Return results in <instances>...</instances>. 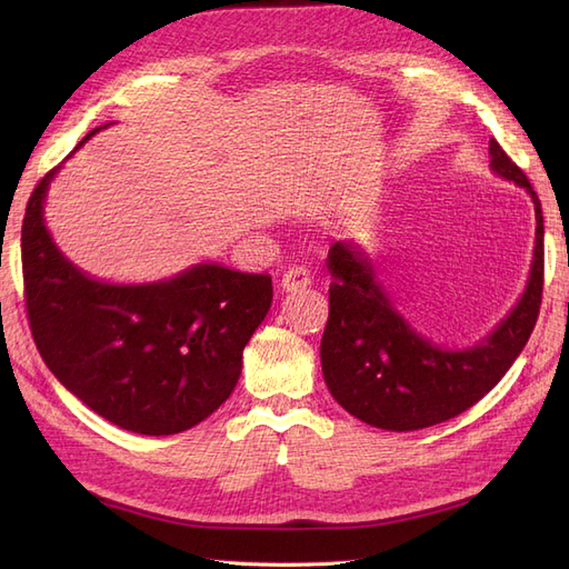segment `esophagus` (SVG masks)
Wrapping results in <instances>:
<instances>
[{"label": "esophagus", "instance_id": "esophagus-1", "mask_svg": "<svg viewBox=\"0 0 569 569\" xmlns=\"http://www.w3.org/2000/svg\"><path fill=\"white\" fill-rule=\"evenodd\" d=\"M282 289L284 291H297V289H303V287H308L311 284V270L308 268H303V266H295V268H289V270H284V274H282Z\"/></svg>", "mask_w": 569, "mask_h": 569}]
</instances>
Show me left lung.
<instances>
[{"mask_svg":"<svg viewBox=\"0 0 569 569\" xmlns=\"http://www.w3.org/2000/svg\"><path fill=\"white\" fill-rule=\"evenodd\" d=\"M491 168L525 187L537 211V247L520 303L472 349L446 351L420 337L393 311L372 266L353 244L327 256L330 316L320 341L325 385L353 418L391 432H410L460 416L501 382L537 325L543 295V213L522 168L496 140Z\"/></svg>","mask_w":569,"mask_h":569,"instance_id":"obj_1","label":"left lung"}]
</instances>
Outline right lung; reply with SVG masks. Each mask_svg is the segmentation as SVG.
<instances>
[{
  "instance_id": "right-lung-1",
  "label": "right lung",
  "mask_w": 569,
  "mask_h": 569,
  "mask_svg": "<svg viewBox=\"0 0 569 569\" xmlns=\"http://www.w3.org/2000/svg\"><path fill=\"white\" fill-rule=\"evenodd\" d=\"M57 170L32 189L21 230L36 347L57 380L97 416L134 435L184 432L232 393L244 347L272 303V282L216 263L137 287L88 278L44 228L42 201Z\"/></svg>"
}]
</instances>
